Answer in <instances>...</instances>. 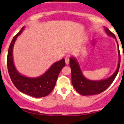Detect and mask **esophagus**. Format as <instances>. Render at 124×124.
Listing matches in <instances>:
<instances>
[{"label": "esophagus", "instance_id": "esophagus-1", "mask_svg": "<svg viewBox=\"0 0 124 124\" xmlns=\"http://www.w3.org/2000/svg\"><path fill=\"white\" fill-rule=\"evenodd\" d=\"M65 63L67 65H68L70 63V58L68 56H66L65 58Z\"/></svg>", "mask_w": 124, "mask_h": 124}]
</instances>
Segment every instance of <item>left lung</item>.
<instances>
[{
	"label": "left lung",
	"mask_w": 124,
	"mask_h": 124,
	"mask_svg": "<svg viewBox=\"0 0 124 124\" xmlns=\"http://www.w3.org/2000/svg\"><path fill=\"white\" fill-rule=\"evenodd\" d=\"M104 30L106 34L109 36L113 38L117 43L119 57L117 68L112 75L106 79L99 80H90L84 76L76 58L73 56H71L70 58V67L71 70V82L77 92L81 95H94L99 94L105 91L112 84L119 71L121 62V56L118 43L115 34L111 33L107 28L104 27Z\"/></svg>",
	"instance_id": "1"
}]
</instances>
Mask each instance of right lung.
I'll list each match as a JSON object with an SVG mask.
<instances>
[{"label": "right lung", "mask_w": 124, "mask_h": 124, "mask_svg": "<svg viewBox=\"0 0 124 124\" xmlns=\"http://www.w3.org/2000/svg\"><path fill=\"white\" fill-rule=\"evenodd\" d=\"M23 26L20 31L13 38L9 46L7 56V67L9 75L14 86L20 92L34 98H42L48 95L56 85L61 70L65 65L64 59L53 63L43 74L36 78L20 74L15 67L13 60V47L17 37L25 29Z\"/></svg>", "instance_id": "1"}]
</instances>
